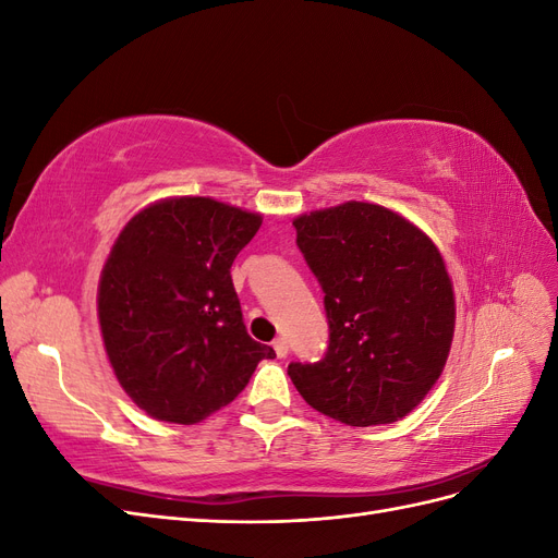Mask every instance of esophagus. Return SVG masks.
<instances>
[{
    "mask_svg": "<svg viewBox=\"0 0 558 558\" xmlns=\"http://www.w3.org/2000/svg\"><path fill=\"white\" fill-rule=\"evenodd\" d=\"M275 351H277V356L279 359H286V356H289V342H286L283 340V337H279V340H275Z\"/></svg>",
    "mask_w": 558,
    "mask_h": 558,
    "instance_id": "esophagus-1",
    "label": "esophagus"
}]
</instances>
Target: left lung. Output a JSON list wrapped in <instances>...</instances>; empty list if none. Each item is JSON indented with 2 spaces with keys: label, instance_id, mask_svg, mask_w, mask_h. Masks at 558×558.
<instances>
[{
  "label": "left lung",
  "instance_id": "8db88e82",
  "mask_svg": "<svg viewBox=\"0 0 558 558\" xmlns=\"http://www.w3.org/2000/svg\"><path fill=\"white\" fill-rule=\"evenodd\" d=\"M298 248L324 291L328 349L291 363L298 393L347 426L408 416L442 375L453 291L437 246L396 211L344 202L302 214Z\"/></svg>",
  "mask_w": 558,
  "mask_h": 558
}]
</instances>
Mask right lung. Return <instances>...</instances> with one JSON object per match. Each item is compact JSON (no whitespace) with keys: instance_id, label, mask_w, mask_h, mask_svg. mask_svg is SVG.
<instances>
[{"instance_id":"add662e5","label":"right lung","mask_w":558,"mask_h":558,"mask_svg":"<svg viewBox=\"0 0 558 558\" xmlns=\"http://www.w3.org/2000/svg\"><path fill=\"white\" fill-rule=\"evenodd\" d=\"M263 218L211 197L142 209L118 234L97 289L109 363L158 421L191 426L226 408L272 347L251 340L230 267Z\"/></svg>"}]
</instances>
